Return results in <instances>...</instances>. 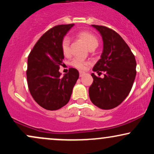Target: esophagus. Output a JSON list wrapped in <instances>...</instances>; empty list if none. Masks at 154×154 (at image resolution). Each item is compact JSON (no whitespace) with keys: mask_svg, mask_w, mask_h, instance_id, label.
I'll return each instance as SVG.
<instances>
[{"mask_svg":"<svg viewBox=\"0 0 154 154\" xmlns=\"http://www.w3.org/2000/svg\"><path fill=\"white\" fill-rule=\"evenodd\" d=\"M85 75V72H79V77H83V76H84Z\"/></svg>","mask_w":154,"mask_h":154,"instance_id":"1","label":"esophagus"}]
</instances>
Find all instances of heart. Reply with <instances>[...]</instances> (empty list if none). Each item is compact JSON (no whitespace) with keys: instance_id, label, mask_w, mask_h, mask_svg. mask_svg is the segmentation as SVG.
Returning a JSON list of instances; mask_svg holds the SVG:
<instances>
[{"instance_id":"heart-1","label":"heart","mask_w":154,"mask_h":154,"mask_svg":"<svg viewBox=\"0 0 154 154\" xmlns=\"http://www.w3.org/2000/svg\"><path fill=\"white\" fill-rule=\"evenodd\" d=\"M77 36L87 45L90 50L94 49L98 45V40L97 37L93 33L88 31H80L77 33ZM61 52L64 56H69L70 54V40L68 37L63 38L61 42ZM71 65L79 70H85L89 64L88 61L82 59L75 58L71 61Z\"/></svg>"}]
</instances>
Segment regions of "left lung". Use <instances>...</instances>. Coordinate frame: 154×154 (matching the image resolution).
I'll return each instance as SVG.
<instances>
[{
	"label": "left lung",
	"instance_id": "obj_1",
	"mask_svg": "<svg viewBox=\"0 0 154 154\" xmlns=\"http://www.w3.org/2000/svg\"><path fill=\"white\" fill-rule=\"evenodd\" d=\"M99 31L103 41L100 59L93 70L101 74L100 78L92 73L93 82L89 88V96L94 105L102 109H111L126 98L135 80L136 61L130 47L120 35L110 28L92 25Z\"/></svg>",
	"mask_w": 154,
	"mask_h": 154
}]
</instances>
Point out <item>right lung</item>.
Returning a JSON list of instances; mask_svg holds the SVG:
<instances>
[{
    "label": "right lung",
    "instance_id": "add662e5",
    "mask_svg": "<svg viewBox=\"0 0 154 154\" xmlns=\"http://www.w3.org/2000/svg\"><path fill=\"white\" fill-rule=\"evenodd\" d=\"M74 24H59L40 37L27 60L26 79L29 93L43 109L54 111L68 103L79 72L70 68L63 77L59 72L64 58L61 42Z\"/></svg>",
    "mask_w": 154,
    "mask_h": 154
}]
</instances>
